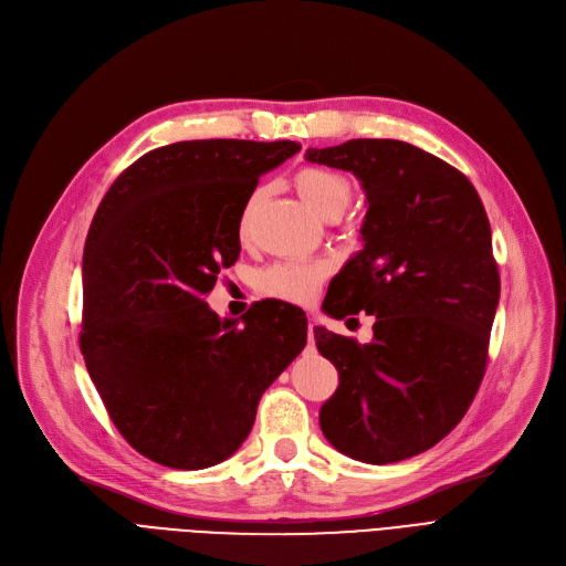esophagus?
Masks as SVG:
<instances>
[{"instance_id":"1","label":"esophagus","mask_w":566,"mask_h":566,"mask_svg":"<svg viewBox=\"0 0 566 566\" xmlns=\"http://www.w3.org/2000/svg\"><path fill=\"white\" fill-rule=\"evenodd\" d=\"M307 337H310V348H314V321L307 325Z\"/></svg>"}]
</instances>
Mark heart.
I'll list each match as a JSON object with an SVG mask.
<instances>
[{
    "mask_svg": "<svg viewBox=\"0 0 566 566\" xmlns=\"http://www.w3.org/2000/svg\"><path fill=\"white\" fill-rule=\"evenodd\" d=\"M293 186L298 190L301 199L312 208L316 216L323 220H337L344 216L353 199V181L328 167L310 165L303 167L293 178ZM263 195V188H256L243 208L241 216V235L250 233V220L254 208ZM331 265L325 261H277L273 265L263 268L256 275V291L268 295V298L284 301V303H310L318 293L321 284L328 280Z\"/></svg>",
    "mask_w": 566,
    "mask_h": 566,
    "instance_id": "heart-1",
    "label": "heart"
}]
</instances>
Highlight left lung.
Masks as SVG:
<instances>
[{
	"instance_id": "left-lung-1",
	"label": "left lung",
	"mask_w": 566,
	"mask_h": 566,
	"mask_svg": "<svg viewBox=\"0 0 566 566\" xmlns=\"http://www.w3.org/2000/svg\"><path fill=\"white\" fill-rule=\"evenodd\" d=\"M307 160L353 171L369 201L365 248L323 307L376 316L369 344L314 328L339 371L321 431L355 461H403L461 422L486 371L500 275L484 203L465 174L399 139L310 148Z\"/></svg>"
}]
</instances>
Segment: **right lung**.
Returning a JSON list of instances; mask_svg holds the SVG:
<instances>
[{
  "mask_svg": "<svg viewBox=\"0 0 566 566\" xmlns=\"http://www.w3.org/2000/svg\"><path fill=\"white\" fill-rule=\"evenodd\" d=\"M298 151L286 139L176 142L135 160L103 197L82 256L80 350L142 457L178 470L229 459L261 395L305 348L298 307L252 305L238 325L203 301L241 254L259 176Z\"/></svg>",
  "mask_w": 566,
  "mask_h": 566,
  "instance_id": "1",
  "label": "right lung"
}]
</instances>
